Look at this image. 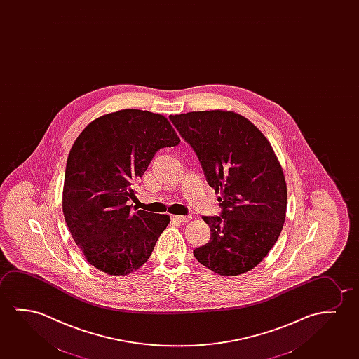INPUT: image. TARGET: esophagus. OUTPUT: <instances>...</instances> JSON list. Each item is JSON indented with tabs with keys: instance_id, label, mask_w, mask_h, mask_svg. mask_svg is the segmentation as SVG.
<instances>
[{
	"instance_id": "34e87169",
	"label": "esophagus",
	"mask_w": 359,
	"mask_h": 359,
	"mask_svg": "<svg viewBox=\"0 0 359 359\" xmlns=\"http://www.w3.org/2000/svg\"><path fill=\"white\" fill-rule=\"evenodd\" d=\"M172 221H177V222H187L191 219V216H180V215H172Z\"/></svg>"
}]
</instances>
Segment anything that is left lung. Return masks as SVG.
I'll return each mask as SVG.
<instances>
[{"label": "left lung", "instance_id": "8db88e82", "mask_svg": "<svg viewBox=\"0 0 359 359\" xmlns=\"http://www.w3.org/2000/svg\"><path fill=\"white\" fill-rule=\"evenodd\" d=\"M169 118L198 156L221 216H205L208 243L195 258L219 276L252 271L276 245L285 222L286 182L269 140L233 111L212 109Z\"/></svg>", "mask_w": 359, "mask_h": 359}]
</instances>
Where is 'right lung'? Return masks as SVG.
Instances as JSON below:
<instances>
[{
	"instance_id": "1",
	"label": "right lung",
	"mask_w": 359,
	"mask_h": 359,
	"mask_svg": "<svg viewBox=\"0 0 359 359\" xmlns=\"http://www.w3.org/2000/svg\"><path fill=\"white\" fill-rule=\"evenodd\" d=\"M180 138L163 114L121 109L90 122L69 153L62 213L85 258L112 276H128L149 259L170 222L168 215L137 210L135 182L156 151Z\"/></svg>"
}]
</instances>
